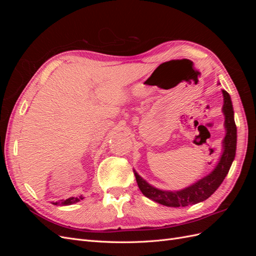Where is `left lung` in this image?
Returning <instances> with one entry per match:
<instances>
[{
  "mask_svg": "<svg viewBox=\"0 0 256 256\" xmlns=\"http://www.w3.org/2000/svg\"><path fill=\"white\" fill-rule=\"evenodd\" d=\"M222 112L224 114V118H226L224 127H226V134L222 142L223 152L216 168L208 175L203 177L202 180L178 191H166L154 188L134 171L138 188L146 198L168 207H186L203 202L220 187L235 159L237 144V128L234 120V110L230 96L224 90H222Z\"/></svg>",
  "mask_w": 256,
  "mask_h": 256,
  "instance_id": "1",
  "label": "left lung"
}]
</instances>
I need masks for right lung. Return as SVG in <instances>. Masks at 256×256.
Instances as JSON below:
<instances>
[{"label":"right lung","instance_id":"1","mask_svg":"<svg viewBox=\"0 0 256 256\" xmlns=\"http://www.w3.org/2000/svg\"><path fill=\"white\" fill-rule=\"evenodd\" d=\"M84 198L81 196L79 198H69L67 200H60V202H56V203H52L54 205H62V206H66V205H72L74 203H78L80 202L81 200H83Z\"/></svg>","mask_w":256,"mask_h":256}]
</instances>
